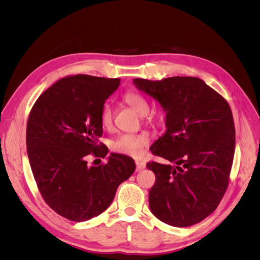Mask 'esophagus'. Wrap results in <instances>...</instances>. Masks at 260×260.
<instances>
[{
	"mask_svg": "<svg viewBox=\"0 0 260 260\" xmlns=\"http://www.w3.org/2000/svg\"><path fill=\"white\" fill-rule=\"evenodd\" d=\"M137 170L140 171V170H143L146 166V164L144 161H140V160H137Z\"/></svg>",
	"mask_w": 260,
	"mask_h": 260,
	"instance_id": "1",
	"label": "esophagus"
}]
</instances>
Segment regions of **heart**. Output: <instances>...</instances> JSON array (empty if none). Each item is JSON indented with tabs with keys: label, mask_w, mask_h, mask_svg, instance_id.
I'll return each instance as SVG.
<instances>
[{
	"label": "heart",
	"mask_w": 260,
	"mask_h": 260,
	"mask_svg": "<svg viewBox=\"0 0 260 260\" xmlns=\"http://www.w3.org/2000/svg\"><path fill=\"white\" fill-rule=\"evenodd\" d=\"M123 101L141 116L146 115L149 109L147 100L138 92H127L123 95ZM100 118L104 127H109L113 122V107L106 103L102 108ZM148 144L149 138L146 133H138V135L123 133L113 141L112 148L117 153L138 157Z\"/></svg>",
	"instance_id": "1"
}]
</instances>
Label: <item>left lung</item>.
<instances>
[{
	"instance_id": "1",
	"label": "left lung",
	"mask_w": 260,
	"mask_h": 260,
	"mask_svg": "<svg viewBox=\"0 0 260 260\" xmlns=\"http://www.w3.org/2000/svg\"><path fill=\"white\" fill-rule=\"evenodd\" d=\"M166 113V132L151 152L170 164L147 162L155 176L148 204L172 226H190L214 211L229 184L235 128L228 102L200 78L133 79Z\"/></svg>"
}]
</instances>
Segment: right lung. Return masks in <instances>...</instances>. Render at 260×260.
I'll return each instance as SVG.
<instances>
[{
    "instance_id": "right-lung-1",
    "label": "right lung",
    "mask_w": 260,
    "mask_h": 260,
    "mask_svg": "<svg viewBox=\"0 0 260 260\" xmlns=\"http://www.w3.org/2000/svg\"><path fill=\"white\" fill-rule=\"evenodd\" d=\"M120 79L76 75L44 91L27 123V153L39 191L58 215L86 221L111 205L118 186L136 170L131 157L111 153L107 162L88 166L86 156L105 157L101 111Z\"/></svg>"
}]
</instances>
